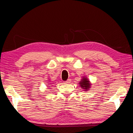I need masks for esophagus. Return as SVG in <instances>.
Here are the masks:
<instances>
[{
	"label": "esophagus",
	"instance_id": "34e87169",
	"mask_svg": "<svg viewBox=\"0 0 133 133\" xmlns=\"http://www.w3.org/2000/svg\"><path fill=\"white\" fill-rule=\"evenodd\" d=\"M71 79H67L66 81H65L64 82V83L65 84H69V83H71Z\"/></svg>",
	"mask_w": 133,
	"mask_h": 133
}]
</instances>
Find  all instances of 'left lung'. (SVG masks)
Segmentation results:
<instances>
[{"mask_svg": "<svg viewBox=\"0 0 133 133\" xmlns=\"http://www.w3.org/2000/svg\"><path fill=\"white\" fill-rule=\"evenodd\" d=\"M79 84L82 89H84L85 91H88V90H89L90 86H91V83H90L89 80L85 76L82 77V79L80 81Z\"/></svg>", "mask_w": 133, "mask_h": 133, "instance_id": "8db88e82", "label": "left lung"}]
</instances>
